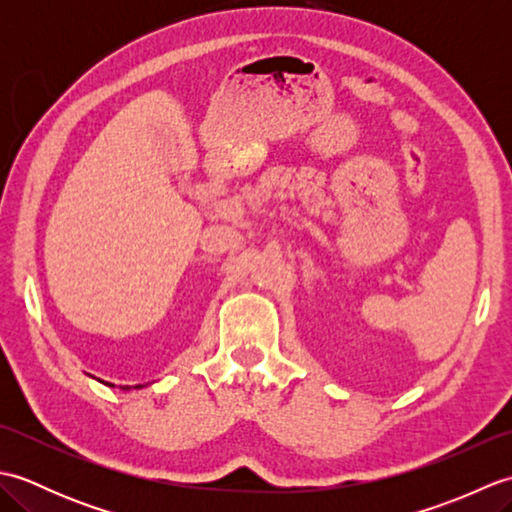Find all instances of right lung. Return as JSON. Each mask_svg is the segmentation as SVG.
<instances>
[{
  "instance_id": "add662e5",
  "label": "right lung",
  "mask_w": 512,
  "mask_h": 512,
  "mask_svg": "<svg viewBox=\"0 0 512 512\" xmlns=\"http://www.w3.org/2000/svg\"><path fill=\"white\" fill-rule=\"evenodd\" d=\"M114 387V385H112ZM140 387H143V385H136V389H140ZM123 389H129V387H123Z\"/></svg>"
}]
</instances>
